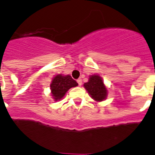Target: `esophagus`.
<instances>
[{"label":"esophagus","instance_id":"34e87169","mask_svg":"<svg viewBox=\"0 0 155 155\" xmlns=\"http://www.w3.org/2000/svg\"><path fill=\"white\" fill-rule=\"evenodd\" d=\"M77 83H78V84H79V86H81L82 85V80H81V79H78Z\"/></svg>","mask_w":155,"mask_h":155}]
</instances>
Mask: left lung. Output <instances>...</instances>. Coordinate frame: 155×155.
<instances>
[{
	"mask_svg": "<svg viewBox=\"0 0 155 155\" xmlns=\"http://www.w3.org/2000/svg\"><path fill=\"white\" fill-rule=\"evenodd\" d=\"M84 86L94 100L101 102L106 99L107 96V89L99 75H91L87 83H85Z\"/></svg>",
	"mask_w": 155,
	"mask_h": 155,
	"instance_id": "8db88e82",
	"label": "left lung"
}]
</instances>
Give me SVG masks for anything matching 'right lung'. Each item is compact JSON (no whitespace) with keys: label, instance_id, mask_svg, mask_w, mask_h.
<instances>
[{"label":"right lung","instance_id":"obj_1","mask_svg":"<svg viewBox=\"0 0 155 155\" xmlns=\"http://www.w3.org/2000/svg\"><path fill=\"white\" fill-rule=\"evenodd\" d=\"M78 84L71 77V75H57L53 79L50 89L53 97L55 101H59L64 96L66 92L71 87H76Z\"/></svg>","mask_w":155,"mask_h":155}]
</instances>
